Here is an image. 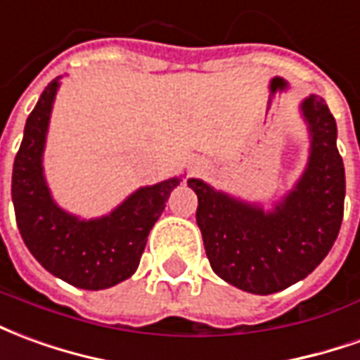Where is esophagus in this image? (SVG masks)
I'll return each mask as SVG.
<instances>
[{
    "label": "esophagus",
    "mask_w": 360,
    "mask_h": 360,
    "mask_svg": "<svg viewBox=\"0 0 360 360\" xmlns=\"http://www.w3.org/2000/svg\"><path fill=\"white\" fill-rule=\"evenodd\" d=\"M200 168H201L200 162H195V165H192V167H190V170H192V172H198V170H200Z\"/></svg>",
    "instance_id": "esophagus-1"
}]
</instances>
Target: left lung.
Returning <instances> with one entry per match:
<instances>
[{
    "instance_id": "left-lung-1",
    "label": "left lung",
    "mask_w": 360,
    "mask_h": 360,
    "mask_svg": "<svg viewBox=\"0 0 360 360\" xmlns=\"http://www.w3.org/2000/svg\"><path fill=\"white\" fill-rule=\"evenodd\" d=\"M300 116L310 135L307 167L271 209L215 190L200 178L188 180L198 195L195 221L213 271L252 295L279 292L312 274L343 221L345 168L335 143V118L318 94L300 103Z\"/></svg>"
}]
</instances>
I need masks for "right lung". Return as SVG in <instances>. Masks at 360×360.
<instances>
[{
	"instance_id": "add662e5",
	"label": "right lung",
	"mask_w": 360,
	"mask_h": 360,
	"mask_svg": "<svg viewBox=\"0 0 360 360\" xmlns=\"http://www.w3.org/2000/svg\"><path fill=\"white\" fill-rule=\"evenodd\" d=\"M58 89L60 77L40 94L13 162L11 198L17 226L30 254L53 277L79 289H108L135 274L147 236L182 176L137 188L108 215L81 219L60 207L42 165Z\"/></svg>"
}]
</instances>
